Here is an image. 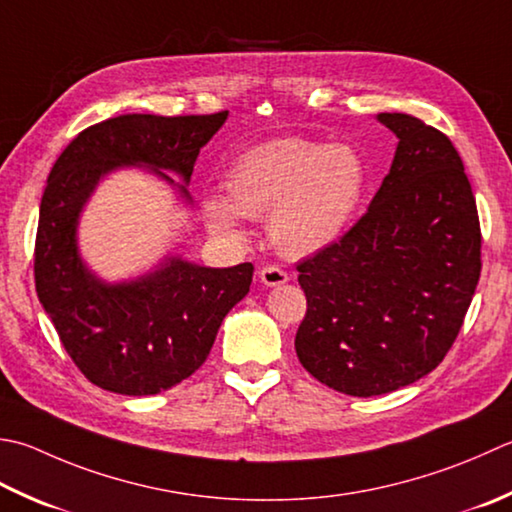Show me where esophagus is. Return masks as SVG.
<instances>
[{
  "label": "esophagus",
  "mask_w": 512,
  "mask_h": 512,
  "mask_svg": "<svg viewBox=\"0 0 512 512\" xmlns=\"http://www.w3.org/2000/svg\"><path fill=\"white\" fill-rule=\"evenodd\" d=\"M259 279H262L264 286H282L288 282V273H284L282 268L279 266H264L262 270H259Z\"/></svg>",
  "instance_id": "34e87169"
}]
</instances>
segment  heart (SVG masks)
Here are the masks:
<instances>
[{
	"mask_svg": "<svg viewBox=\"0 0 512 512\" xmlns=\"http://www.w3.org/2000/svg\"><path fill=\"white\" fill-rule=\"evenodd\" d=\"M368 186L364 157L353 146L302 137L273 139L239 155L226 190L208 195V226L222 237H244L242 217H268L279 253L308 257L342 239Z\"/></svg>",
	"mask_w": 512,
	"mask_h": 512,
	"instance_id": "obj_1",
	"label": "heart"
}]
</instances>
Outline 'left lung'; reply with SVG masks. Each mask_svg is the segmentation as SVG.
Here are the masks:
<instances>
[{
	"label": "left lung",
	"mask_w": 512,
	"mask_h": 512,
	"mask_svg": "<svg viewBox=\"0 0 512 512\" xmlns=\"http://www.w3.org/2000/svg\"><path fill=\"white\" fill-rule=\"evenodd\" d=\"M397 150L366 215L299 262L306 317L295 350L328 388L393 393L453 346L482 270V233L462 157L422 119L379 113Z\"/></svg>",
	"instance_id": "left-lung-1"
}]
</instances>
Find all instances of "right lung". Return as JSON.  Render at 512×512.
Returning a JSON list of instances; mask_svg holds the SVG:
<instances>
[{"label": "right lung", "mask_w": 512, "mask_h": 512, "mask_svg": "<svg viewBox=\"0 0 512 512\" xmlns=\"http://www.w3.org/2000/svg\"><path fill=\"white\" fill-rule=\"evenodd\" d=\"M226 119L228 110L119 115L79 133L50 170L35 242L37 297L77 368L110 393L157 395L193 375L228 310L246 297L255 268L166 255L142 275L106 282L79 253V219L99 182L122 168L146 170L193 206L188 182L197 155Z\"/></svg>", "instance_id": "add662e5"}]
</instances>
